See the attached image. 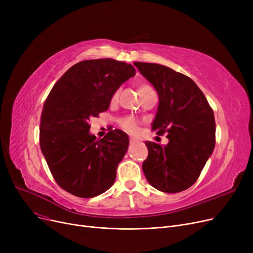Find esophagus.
I'll use <instances>...</instances> for the list:
<instances>
[{"label":"esophagus","mask_w":253,"mask_h":253,"mask_svg":"<svg viewBox=\"0 0 253 253\" xmlns=\"http://www.w3.org/2000/svg\"><path fill=\"white\" fill-rule=\"evenodd\" d=\"M139 142H140V140H138L134 137H130V143L131 144H135V143H139Z\"/></svg>","instance_id":"34e87169"}]
</instances>
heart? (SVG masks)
Segmentation results:
<instances>
[{
	"label": "heart",
	"instance_id": "b5f03b06",
	"mask_svg": "<svg viewBox=\"0 0 253 253\" xmlns=\"http://www.w3.org/2000/svg\"><path fill=\"white\" fill-rule=\"evenodd\" d=\"M149 88H151V87L148 86V85H144V84L140 85L139 88H138L139 95L141 94V93H142L143 91H145V90L149 89ZM118 96H119V90H117V91L114 93V94H113V96H112V101H116L117 98H118ZM121 126H122L125 130H127V131H129V132H132V133H134V132H136V130H137V124H136V121H135V120H134L133 118H125V119H123L122 121H121Z\"/></svg>",
	"mask_w": 253,
	"mask_h": 253
}]
</instances>
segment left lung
<instances>
[{
  "mask_svg": "<svg viewBox=\"0 0 253 253\" xmlns=\"http://www.w3.org/2000/svg\"><path fill=\"white\" fill-rule=\"evenodd\" d=\"M154 86L159 105L153 130L167 132L168 143L145 141L149 156L142 171L164 193H178L195 183L215 145L214 114L193 80L162 64L134 62Z\"/></svg>",
  "mask_w": 253,
  "mask_h": 253,
  "instance_id": "left-lung-1",
  "label": "left lung"
}]
</instances>
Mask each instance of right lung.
<instances>
[{"instance_id": "1", "label": "right lung", "mask_w": 253, "mask_h": 253, "mask_svg": "<svg viewBox=\"0 0 253 253\" xmlns=\"http://www.w3.org/2000/svg\"><path fill=\"white\" fill-rule=\"evenodd\" d=\"M135 73L133 65L123 61L84 60L53 86L41 116L40 145L53 177L64 191L93 198L114 184L129 137L116 129L96 139L90 133L89 121L109 109L114 93Z\"/></svg>"}]
</instances>
